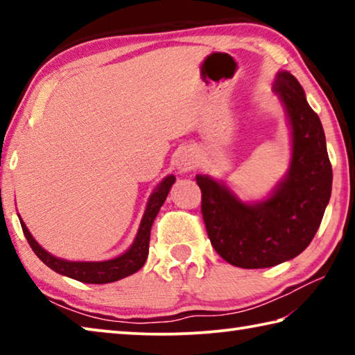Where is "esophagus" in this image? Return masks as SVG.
<instances>
[{
    "label": "esophagus",
    "mask_w": 355,
    "mask_h": 355,
    "mask_svg": "<svg viewBox=\"0 0 355 355\" xmlns=\"http://www.w3.org/2000/svg\"><path fill=\"white\" fill-rule=\"evenodd\" d=\"M196 163H197V156L196 153L192 152L191 148H184L177 155V159H175V164H177V169L180 172H189L196 167Z\"/></svg>",
    "instance_id": "34e87169"
}]
</instances>
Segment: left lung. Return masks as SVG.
<instances>
[{"instance_id": "obj_1", "label": "left lung", "mask_w": 355, "mask_h": 355, "mask_svg": "<svg viewBox=\"0 0 355 355\" xmlns=\"http://www.w3.org/2000/svg\"><path fill=\"white\" fill-rule=\"evenodd\" d=\"M274 92L290 120L293 152L290 169L272 194L245 203L224 183L196 177L209 241L227 263L244 269L271 268L307 249L332 192L326 136L302 86L290 71H279Z\"/></svg>"}]
</instances>
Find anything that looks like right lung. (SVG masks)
<instances>
[{
  "label": "right lung",
  "mask_w": 355,
  "mask_h": 355,
  "mask_svg": "<svg viewBox=\"0 0 355 355\" xmlns=\"http://www.w3.org/2000/svg\"><path fill=\"white\" fill-rule=\"evenodd\" d=\"M173 183H175V177L167 175L163 182L156 186V189L153 191V194L150 196V199L147 202L146 213L142 216L139 230H137V235L135 238L133 244H131V248L125 252V254L112 258V260H106V261L62 260V258L51 255L50 252H46L44 248H40V244L33 238V235L28 230V227L25 225V222L21 219H20V224L29 245H31V249L34 250V254L55 272L67 275V277L83 282V284H98V285L111 284V282L128 277V275L139 271V269L144 266V263H146L147 255H148L150 230H152L153 220L156 218V214H158L159 208L163 207V203L166 200L167 194H169Z\"/></svg>",
  "instance_id": "right-lung-1"
}]
</instances>
